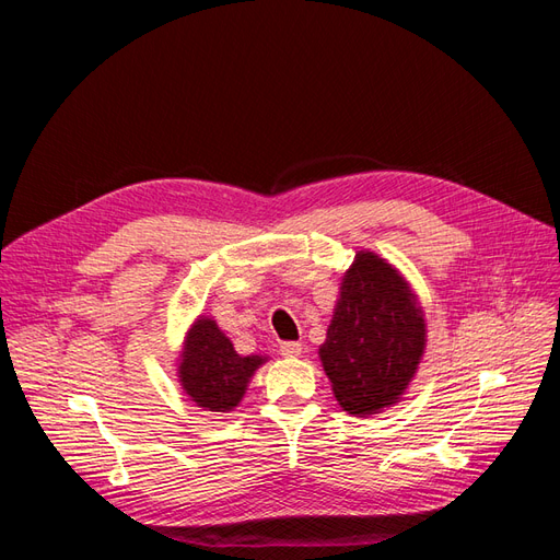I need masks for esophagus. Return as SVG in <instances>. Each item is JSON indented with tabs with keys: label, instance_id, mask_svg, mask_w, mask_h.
<instances>
[{
	"label": "esophagus",
	"instance_id": "34e87169",
	"mask_svg": "<svg viewBox=\"0 0 560 560\" xmlns=\"http://www.w3.org/2000/svg\"><path fill=\"white\" fill-rule=\"evenodd\" d=\"M301 352H303V346L296 343V341H287V343L280 346V354H282V358L294 360V358H301Z\"/></svg>",
	"mask_w": 560,
	"mask_h": 560
}]
</instances>
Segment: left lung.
<instances>
[{
  "mask_svg": "<svg viewBox=\"0 0 560 560\" xmlns=\"http://www.w3.org/2000/svg\"><path fill=\"white\" fill-rule=\"evenodd\" d=\"M425 348L428 319L409 280L381 254L354 252L317 350L341 409L366 418L401 401Z\"/></svg>",
  "mask_w": 560,
  "mask_h": 560,
  "instance_id": "8db88e82",
  "label": "left lung"
}]
</instances>
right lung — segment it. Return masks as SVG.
Wrapping results in <instances>:
<instances>
[{"instance_id": "obj_1", "label": "right lung", "mask_w": 560, "mask_h": 560, "mask_svg": "<svg viewBox=\"0 0 560 560\" xmlns=\"http://www.w3.org/2000/svg\"><path fill=\"white\" fill-rule=\"evenodd\" d=\"M268 354H238L217 319L198 315L186 329L177 358V381L198 409L229 413L247 393Z\"/></svg>"}]
</instances>
